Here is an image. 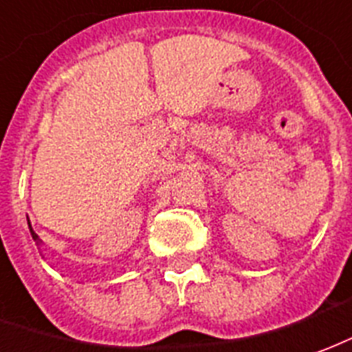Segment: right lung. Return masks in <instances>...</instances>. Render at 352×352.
I'll list each match as a JSON object with an SVG mask.
<instances>
[{
    "instance_id": "obj_1",
    "label": "right lung",
    "mask_w": 352,
    "mask_h": 352,
    "mask_svg": "<svg viewBox=\"0 0 352 352\" xmlns=\"http://www.w3.org/2000/svg\"><path fill=\"white\" fill-rule=\"evenodd\" d=\"M30 230H32V236H33V240H39V236H37V234H35V232H33L32 225H30Z\"/></svg>"
}]
</instances>
